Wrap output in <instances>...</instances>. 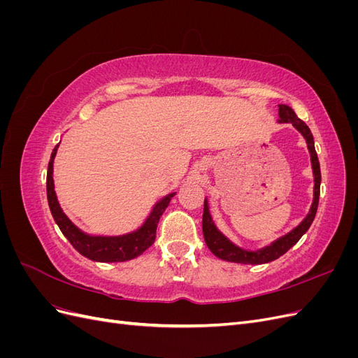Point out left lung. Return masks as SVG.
Returning a JSON list of instances; mask_svg holds the SVG:
<instances>
[{"instance_id": "obj_1", "label": "left lung", "mask_w": 358, "mask_h": 358, "mask_svg": "<svg viewBox=\"0 0 358 358\" xmlns=\"http://www.w3.org/2000/svg\"><path fill=\"white\" fill-rule=\"evenodd\" d=\"M279 122H285V124H292V127H296V129L301 133V136L306 138L308 149L310 152V162H312V170H313V201L310 206V210L305 220L297 225L294 230H291L288 234L279 237L278 241H275L272 245H268L263 249H258V251H245V249L236 246L231 243L227 237L216 229L212 216L209 213V204L204 200V209H203V236L206 245L212 251L213 255H216L221 259H225V262H231V263H241V264H266L273 262V259L282 257L288 249L294 246L300 237L305 234L310 224L315 220L317 209H318V201H320V187H321V170H320V161L318 155L315 150V145H313V136L310 133L309 127L301 121V119L297 117L294 110L291 109L289 106L285 104H279Z\"/></svg>"}]
</instances>
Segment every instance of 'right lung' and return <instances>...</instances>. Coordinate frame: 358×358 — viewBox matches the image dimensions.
Here are the masks:
<instances>
[{"instance_id":"obj_1","label":"right lung","mask_w":358,"mask_h":358,"mask_svg":"<svg viewBox=\"0 0 358 358\" xmlns=\"http://www.w3.org/2000/svg\"><path fill=\"white\" fill-rule=\"evenodd\" d=\"M58 145L53 149L50 155V161L48 166V179H46V188H48V201L52 212L53 220L58 224L62 234L67 237L69 242L73 245L76 251L80 252L83 257L92 259V262L100 263H119L127 262L143 254L149 246H152L157 236V227L159 222L161 215L164 213L166 208L169 206L171 197L176 192L169 194L167 197L162 199L155 204V208L150 212L149 218L145 224L134 233L124 234V236H115V237H106V236H90L79 230L67 216L62 212L61 206L58 203L55 189H53V158L57 155Z\"/></svg>"}]
</instances>
